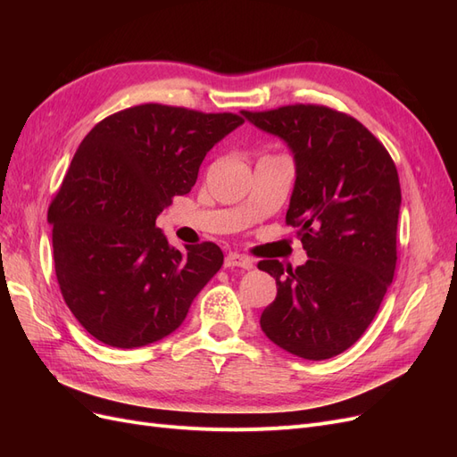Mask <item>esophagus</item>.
I'll return each instance as SVG.
<instances>
[{"instance_id": "1", "label": "esophagus", "mask_w": 457, "mask_h": 457, "mask_svg": "<svg viewBox=\"0 0 457 457\" xmlns=\"http://www.w3.org/2000/svg\"><path fill=\"white\" fill-rule=\"evenodd\" d=\"M225 267L227 269H244V270H250L255 267L253 259L240 255V253H227L225 257Z\"/></svg>"}]
</instances>
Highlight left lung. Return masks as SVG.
Segmentation results:
<instances>
[{
    "mask_svg": "<svg viewBox=\"0 0 457 457\" xmlns=\"http://www.w3.org/2000/svg\"><path fill=\"white\" fill-rule=\"evenodd\" d=\"M242 116L292 150L295 185L286 223L299 227L309 255L297 269L257 265L278 289L261 329L287 353L326 361L361 339L393 282L403 200L395 162L361 121L328 106Z\"/></svg>",
    "mask_w": 457,
    "mask_h": 457,
    "instance_id": "1",
    "label": "left lung"
}]
</instances>
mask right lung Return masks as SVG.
Segmentation results:
<instances>
[{
    "mask_svg": "<svg viewBox=\"0 0 457 457\" xmlns=\"http://www.w3.org/2000/svg\"><path fill=\"white\" fill-rule=\"evenodd\" d=\"M242 116L139 104L86 135L51 202L54 272L76 320L110 347H145L183 324L223 265L212 242L168 244L156 217L188 195L198 170Z\"/></svg>",
    "mask_w": 457,
    "mask_h": 457,
    "instance_id": "obj_1",
    "label": "right lung"
}]
</instances>
